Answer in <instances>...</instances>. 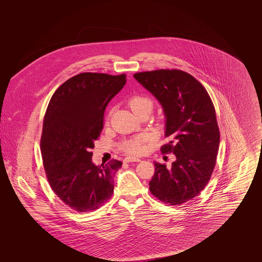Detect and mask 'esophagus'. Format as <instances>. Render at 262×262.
<instances>
[{"mask_svg":"<svg viewBox=\"0 0 262 262\" xmlns=\"http://www.w3.org/2000/svg\"><path fill=\"white\" fill-rule=\"evenodd\" d=\"M140 160L138 158H134V157H126L124 160V162L129 163V162H139Z\"/></svg>","mask_w":262,"mask_h":262,"instance_id":"esophagus-1","label":"esophagus"}]
</instances>
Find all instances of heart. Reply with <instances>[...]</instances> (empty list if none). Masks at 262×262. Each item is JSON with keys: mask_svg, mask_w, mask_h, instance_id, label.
I'll list each match as a JSON object with an SVG mask.
<instances>
[{"mask_svg": "<svg viewBox=\"0 0 262 262\" xmlns=\"http://www.w3.org/2000/svg\"><path fill=\"white\" fill-rule=\"evenodd\" d=\"M128 106L133 112L139 116L145 111L152 110L153 103L147 97L134 96L128 101ZM144 137H134L122 142L120 145V149L129 155H140L144 151Z\"/></svg>", "mask_w": 262, "mask_h": 262, "instance_id": "obj_1", "label": "heart"}]
</instances>
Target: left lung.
I'll return each instance as SVG.
<instances>
[{
	"instance_id": "obj_1",
	"label": "left lung",
	"mask_w": 262,
	"mask_h": 262,
	"mask_svg": "<svg viewBox=\"0 0 262 262\" xmlns=\"http://www.w3.org/2000/svg\"><path fill=\"white\" fill-rule=\"evenodd\" d=\"M162 105L165 136L161 152L174 153L170 168L154 163L151 193L170 205L195 198L211 178L220 143V132L211 98L192 75L180 70H157L134 75Z\"/></svg>"
}]
</instances>
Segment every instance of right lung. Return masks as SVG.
Returning a JSON list of instances; mask_svg holds the SVG:
<instances>
[{
	"mask_svg": "<svg viewBox=\"0 0 262 262\" xmlns=\"http://www.w3.org/2000/svg\"><path fill=\"white\" fill-rule=\"evenodd\" d=\"M125 74L82 73L63 82L45 113L40 141L51 188L77 212L93 211L112 196L114 176L123 163H92L94 141L103 129L104 112L125 84Z\"/></svg>",
	"mask_w": 262,
	"mask_h": 262,
	"instance_id": "right-lung-1",
	"label": "right lung"
}]
</instances>
